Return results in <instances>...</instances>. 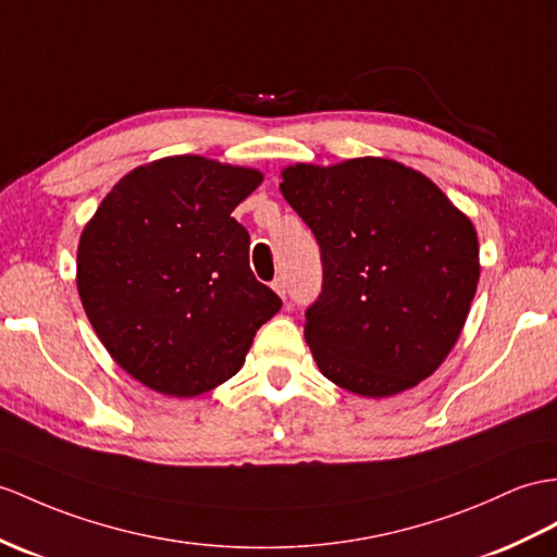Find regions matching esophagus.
Returning a JSON list of instances; mask_svg holds the SVG:
<instances>
[{
	"label": "esophagus",
	"instance_id": "esophagus-1",
	"mask_svg": "<svg viewBox=\"0 0 557 557\" xmlns=\"http://www.w3.org/2000/svg\"><path fill=\"white\" fill-rule=\"evenodd\" d=\"M271 288H274V293L281 297V300H286V281H283L281 276L278 278H274V281H271Z\"/></svg>",
	"mask_w": 557,
	"mask_h": 557
}]
</instances>
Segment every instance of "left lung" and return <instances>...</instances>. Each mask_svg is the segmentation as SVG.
Masks as SVG:
<instances>
[{"instance_id": "1", "label": "left lung", "mask_w": 557, "mask_h": 557, "mask_svg": "<svg viewBox=\"0 0 557 557\" xmlns=\"http://www.w3.org/2000/svg\"><path fill=\"white\" fill-rule=\"evenodd\" d=\"M281 194L314 232L323 290L305 341L359 397L416 387L449 357L480 281L474 224L423 172L389 158L295 162Z\"/></svg>"}]
</instances>
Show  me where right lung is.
<instances>
[{"label":"right lung","instance_id":"add662e5","mask_svg":"<svg viewBox=\"0 0 557 557\" xmlns=\"http://www.w3.org/2000/svg\"><path fill=\"white\" fill-rule=\"evenodd\" d=\"M264 174L202 156L134 168L108 191L77 246V293L122 371L168 397L234 377L278 295L248 264L232 212Z\"/></svg>","mask_w":557,"mask_h":557}]
</instances>
